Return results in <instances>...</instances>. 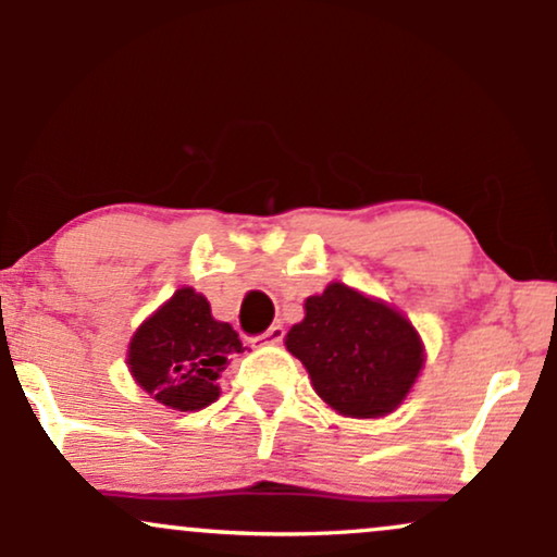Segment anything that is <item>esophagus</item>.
Wrapping results in <instances>:
<instances>
[{
    "mask_svg": "<svg viewBox=\"0 0 557 557\" xmlns=\"http://www.w3.org/2000/svg\"><path fill=\"white\" fill-rule=\"evenodd\" d=\"M283 337H285L283 324H272V327L267 330L264 335L257 337V343L259 345H280V343H283Z\"/></svg>",
    "mask_w": 557,
    "mask_h": 557,
    "instance_id": "esophagus-1",
    "label": "esophagus"
}]
</instances>
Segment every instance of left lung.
<instances>
[{
    "label": "left lung",
    "mask_w": 557,
    "mask_h": 557,
    "mask_svg": "<svg viewBox=\"0 0 557 557\" xmlns=\"http://www.w3.org/2000/svg\"><path fill=\"white\" fill-rule=\"evenodd\" d=\"M304 322L285 345L304 363L317 395L343 417L376 419L395 411L424 367L419 332L385 300L343 283L306 298Z\"/></svg>",
    "instance_id": "left-lung-1"
}]
</instances>
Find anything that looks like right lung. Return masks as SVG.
Instances as JSON below:
<instances>
[{"label":"right lung","instance_id":"1","mask_svg":"<svg viewBox=\"0 0 557 557\" xmlns=\"http://www.w3.org/2000/svg\"><path fill=\"white\" fill-rule=\"evenodd\" d=\"M243 350L238 332L216 322L209 300L194 287H181L136 330L127 367L157 403L172 411H198L220 398L216 376L230 356Z\"/></svg>","mask_w":557,"mask_h":557}]
</instances>
